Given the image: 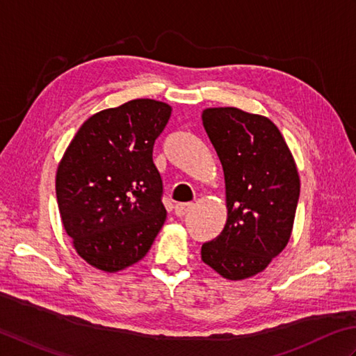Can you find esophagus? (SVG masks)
<instances>
[{"mask_svg":"<svg viewBox=\"0 0 356 356\" xmlns=\"http://www.w3.org/2000/svg\"><path fill=\"white\" fill-rule=\"evenodd\" d=\"M192 209H193V202H178L175 206V215L184 216L187 212H191Z\"/></svg>","mask_w":356,"mask_h":356,"instance_id":"esophagus-1","label":"esophagus"}]
</instances>
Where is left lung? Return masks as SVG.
I'll use <instances>...</instances> for the list:
<instances>
[{"mask_svg": "<svg viewBox=\"0 0 356 356\" xmlns=\"http://www.w3.org/2000/svg\"><path fill=\"white\" fill-rule=\"evenodd\" d=\"M202 126L222 164L227 222L201 245V259L238 281L263 272L286 248L300 200V177L278 127L236 107L202 112Z\"/></svg>", "mask_w": 356, "mask_h": 356, "instance_id": "left-lung-1", "label": "left lung"}]
</instances>
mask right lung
Here are the masks:
<instances>
[{"label": "right lung", "mask_w": 356, "mask_h": 356, "mask_svg": "<svg viewBox=\"0 0 356 356\" xmlns=\"http://www.w3.org/2000/svg\"><path fill=\"white\" fill-rule=\"evenodd\" d=\"M170 106L134 99L79 127L56 172V201L78 255L104 272L146 257L165 221L154 144Z\"/></svg>", "instance_id": "obj_1"}]
</instances>
